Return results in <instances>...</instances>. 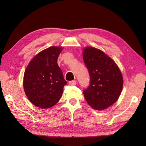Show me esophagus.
Wrapping results in <instances>:
<instances>
[{
    "mask_svg": "<svg viewBox=\"0 0 146 146\" xmlns=\"http://www.w3.org/2000/svg\"><path fill=\"white\" fill-rule=\"evenodd\" d=\"M68 83H69L70 85H75L76 84V82L75 81V80H72V81H70L69 82H68Z\"/></svg>",
    "mask_w": 146,
    "mask_h": 146,
    "instance_id": "34e87169",
    "label": "esophagus"
}]
</instances>
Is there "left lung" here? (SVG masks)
Here are the masks:
<instances>
[{
    "mask_svg": "<svg viewBox=\"0 0 146 146\" xmlns=\"http://www.w3.org/2000/svg\"><path fill=\"white\" fill-rule=\"evenodd\" d=\"M83 58L90 77V85L83 90L85 100L95 110L105 109L118 100L122 92V73L115 61L100 49L86 47Z\"/></svg>",
    "mask_w": 146,
    "mask_h": 146,
    "instance_id": "obj_1",
    "label": "left lung"
}]
</instances>
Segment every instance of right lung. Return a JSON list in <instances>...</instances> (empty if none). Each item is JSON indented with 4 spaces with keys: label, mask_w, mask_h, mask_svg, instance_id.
I'll use <instances>...</instances> for the list:
<instances>
[{
    "label": "right lung",
    "mask_w": 146,
    "mask_h": 146,
    "mask_svg": "<svg viewBox=\"0 0 146 146\" xmlns=\"http://www.w3.org/2000/svg\"><path fill=\"white\" fill-rule=\"evenodd\" d=\"M63 48L51 46L36 55L24 75L23 86L27 98L35 106L48 108L56 104L66 85L57 63Z\"/></svg>",
    "instance_id": "right-lung-1"
}]
</instances>
